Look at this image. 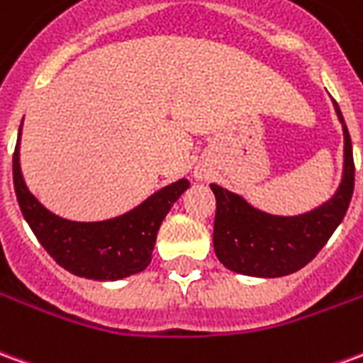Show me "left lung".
I'll return each instance as SVG.
<instances>
[{"instance_id": "1", "label": "left lung", "mask_w": 363, "mask_h": 363, "mask_svg": "<svg viewBox=\"0 0 363 363\" xmlns=\"http://www.w3.org/2000/svg\"><path fill=\"white\" fill-rule=\"evenodd\" d=\"M332 102L344 131V173L336 194L323 206L298 216H273L210 184L216 196L214 252L224 267L252 277L291 275L311 263L340 225L354 194V155L344 116Z\"/></svg>"}]
</instances>
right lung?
<instances>
[{
	"label": "right lung",
	"mask_w": 363,
	"mask_h": 363,
	"mask_svg": "<svg viewBox=\"0 0 363 363\" xmlns=\"http://www.w3.org/2000/svg\"><path fill=\"white\" fill-rule=\"evenodd\" d=\"M19 139L13 153L15 194L23 218L50 257L72 275L94 281H118L145 269L151 263L161 222L190 182L181 179L157 190L138 208L118 218L72 222L52 214L29 192L19 164Z\"/></svg>",
	"instance_id": "obj_1"
}]
</instances>
